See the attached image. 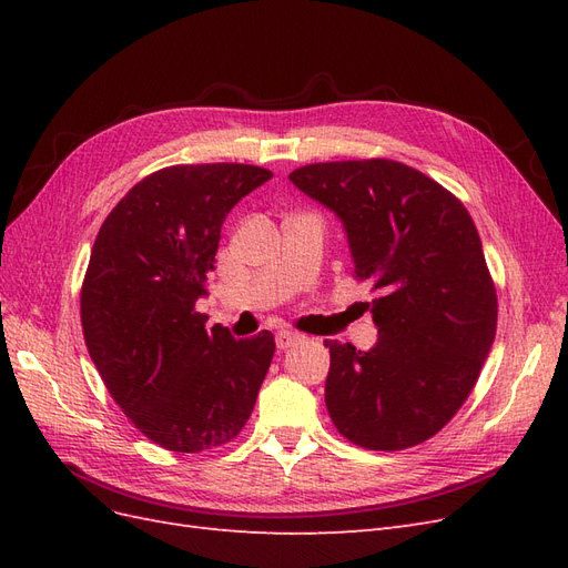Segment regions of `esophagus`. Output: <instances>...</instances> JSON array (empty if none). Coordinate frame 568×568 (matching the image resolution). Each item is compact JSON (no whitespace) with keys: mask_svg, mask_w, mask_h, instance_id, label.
I'll use <instances>...</instances> for the list:
<instances>
[{"mask_svg":"<svg viewBox=\"0 0 568 568\" xmlns=\"http://www.w3.org/2000/svg\"><path fill=\"white\" fill-rule=\"evenodd\" d=\"M301 338H303L301 334L288 332V329H282V332H277V336H274V341H277V348H280V351H286V348H291V346H296V343H298Z\"/></svg>","mask_w":568,"mask_h":568,"instance_id":"34e87169","label":"esophagus"}]
</instances>
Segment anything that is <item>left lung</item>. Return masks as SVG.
<instances>
[{
  "label": "left lung",
  "mask_w": 568,
  "mask_h": 568,
  "mask_svg": "<svg viewBox=\"0 0 568 568\" xmlns=\"http://www.w3.org/2000/svg\"><path fill=\"white\" fill-rule=\"evenodd\" d=\"M288 180L341 220L355 277L379 291L367 353L324 341L334 426L369 450L424 443L469 398L495 338L497 296L471 215L398 161L313 163Z\"/></svg>",
  "instance_id": "8db88e82"
}]
</instances>
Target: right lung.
<instances>
[{"label":"right lung","instance_id":"right-lung-1","mask_svg":"<svg viewBox=\"0 0 568 568\" xmlns=\"http://www.w3.org/2000/svg\"><path fill=\"white\" fill-rule=\"evenodd\" d=\"M270 170L173 165L136 182L101 225L84 274V343L113 400L173 453L232 440L248 422L274 336L234 338L196 313L227 213Z\"/></svg>","mask_w":568,"mask_h":568}]
</instances>
